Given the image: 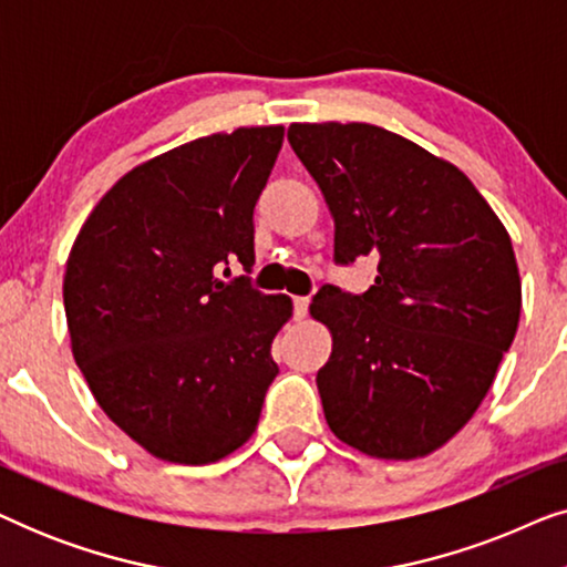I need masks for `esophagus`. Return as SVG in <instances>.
<instances>
[{"label": "esophagus", "mask_w": 567, "mask_h": 567, "mask_svg": "<svg viewBox=\"0 0 567 567\" xmlns=\"http://www.w3.org/2000/svg\"><path fill=\"white\" fill-rule=\"evenodd\" d=\"M307 309H309V299L307 297L293 299V315H297V320H305Z\"/></svg>", "instance_id": "esophagus-1"}]
</instances>
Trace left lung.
Wrapping results in <instances>:
<instances>
[{
    "label": "left lung",
    "mask_w": 567,
    "mask_h": 567,
    "mask_svg": "<svg viewBox=\"0 0 567 567\" xmlns=\"http://www.w3.org/2000/svg\"><path fill=\"white\" fill-rule=\"evenodd\" d=\"M289 144L336 221V260L379 258L367 293L322 286L309 305L332 336L324 421L374 460L429 456L477 413L514 343L508 231L460 167L386 128L291 123Z\"/></svg>",
    "instance_id": "1"
}]
</instances>
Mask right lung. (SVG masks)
I'll return each instance as SVG.
<instances>
[{"label": "right lung", "instance_id": "right-lung-1", "mask_svg": "<svg viewBox=\"0 0 567 567\" xmlns=\"http://www.w3.org/2000/svg\"><path fill=\"white\" fill-rule=\"evenodd\" d=\"M281 144L284 126H243L157 154L97 200L69 250L76 367L162 462H219L258 429L278 374L270 343L293 307L216 270L252 268V212Z\"/></svg>", "mask_w": 567, "mask_h": 567}]
</instances>
